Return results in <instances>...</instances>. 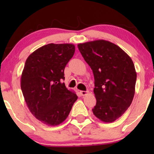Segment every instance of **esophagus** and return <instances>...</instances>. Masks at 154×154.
Wrapping results in <instances>:
<instances>
[{
	"label": "esophagus",
	"instance_id": "1",
	"mask_svg": "<svg viewBox=\"0 0 154 154\" xmlns=\"http://www.w3.org/2000/svg\"><path fill=\"white\" fill-rule=\"evenodd\" d=\"M80 93H81L82 96H85L88 93V91H80Z\"/></svg>",
	"mask_w": 154,
	"mask_h": 154
}]
</instances>
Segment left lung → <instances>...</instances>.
<instances>
[{
  "instance_id": "obj_1",
  "label": "left lung",
  "mask_w": 154,
  "mask_h": 154,
  "mask_svg": "<svg viewBox=\"0 0 154 154\" xmlns=\"http://www.w3.org/2000/svg\"><path fill=\"white\" fill-rule=\"evenodd\" d=\"M78 48L94 74V115L105 123L115 121L130 106L134 95L137 73L132 59L105 40L79 43Z\"/></svg>"
}]
</instances>
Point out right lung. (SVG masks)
Listing matches in <instances>:
<instances>
[{
    "instance_id": "right-lung-1",
    "label": "right lung",
    "mask_w": 154,
    "mask_h": 154,
    "mask_svg": "<svg viewBox=\"0 0 154 154\" xmlns=\"http://www.w3.org/2000/svg\"><path fill=\"white\" fill-rule=\"evenodd\" d=\"M74 52L73 44L50 43L35 50L25 62L21 89L31 113L45 125L64 121L78 99L62 83L65 66Z\"/></svg>"
}]
</instances>
